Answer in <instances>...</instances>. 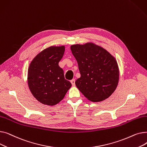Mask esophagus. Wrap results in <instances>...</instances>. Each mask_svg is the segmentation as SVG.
Masks as SVG:
<instances>
[{
	"label": "esophagus",
	"mask_w": 147,
	"mask_h": 147,
	"mask_svg": "<svg viewBox=\"0 0 147 147\" xmlns=\"http://www.w3.org/2000/svg\"><path fill=\"white\" fill-rule=\"evenodd\" d=\"M70 82H71V83L73 86H75V79L71 80L70 81Z\"/></svg>",
	"instance_id": "1"
}]
</instances>
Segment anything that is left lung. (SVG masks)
<instances>
[{
  "instance_id": "8db88e82",
  "label": "left lung",
  "mask_w": 147,
  "mask_h": 147,
  "mask_svg": "<svg viewBox=\"0 0 147 147\" xmlns=\"http://www.w3.org/2000/svg\"><path fill=\"white\" fill-rule=\"evenodd\" d=\"M70 48L81 75L75 82L77 88L92 102L101 101L111 96L119 79V69L115 58L92 43L73 45Z\"/></svg>"
}]
</instances>
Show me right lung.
<instances>
[{
    "label": "right lung",
    "mask_w": 147,
    "mask_h": 147,
    "mask_svg": "<svg viewBox=\"0 0 147 147\" xmlns=\"http://www.w3.org/2000/svg\"><path fill=\"white\" fill-rule=\"evenodd\" d=\"M64 52V46H51L37 54L28 67L29 89L37 101L45 105L58 104L71 86L58 65Z\"/></svg>",
    "instance_id": "right-lung-1"
}]
</instances>
